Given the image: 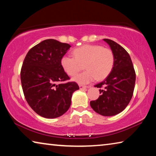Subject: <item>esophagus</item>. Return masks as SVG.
<instances>
[{"mask_svg": "<svg viewBox=\"0 0 156 156\" xmlns=\"http://www.w3.org/2000/svg\"><path fill=\"white\" fill-rule=\"evenodd\" d=\"M79 87H80V89H88V88H89L90 87L89 86H84V85H79Z\"/></svg>", "mask_w": 156, "mask_h": 156, "instance_id": "obj_1", "label": "esophagus"}]
</instances>
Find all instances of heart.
I'll return each mask as SVG.
<instances>
[{
	"label": "heart",
	"mask_w": 156,
	"mask_h": 156,
	"mask_svg": "<svg viewBox=\"0 0 156 156\" xmlns=\"http://www.w3.org/2000/svg\"><path fill=\"white\" fill-rule=\"evenodd\" d=\"M73 57L64 56L60 65L64 72L70 76H75L84 65L86 71L72 78L80 84L90 83L94 80H102L112 72L114 64V56L109 49L96 44H85L73 51Z\"/></svg>",
	"instance_id": "obj_1"
}]
</instances>
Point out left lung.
Listing matches in <instances>:
<instances>
[{
	"instance_id": "1",
	"label": "left lung",
	"mask_w": 156,
	"mask_h": 156,
	"mask_svg": "<svg viewBox=\"0 0 156 156\" xmlns=\"http://www.w3.org/2000/svg\"><path fill=\"white\" fill-rule=\"evenodd\" d=\"M114 56V64L109 75L94 87L101 88V95L90 102L92 109L100 115L113 116L125 109L133 96L136 73L131 57L120 44L110 39H103Z\"/></svg>"
}]
</instances>
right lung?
Wrapping results in <instances>:
<instances>
[{
    "label": "right lung",
    "mask_w": 156,
    "mask_h": 156,
    "mask_svg": "<svg viewBox=\"0 0 156 156\" xmlns=\"http://www.w3.org/2000/svg\"><path fill=\"white\" fill-rule=\"evenodd\" d=\"M71 45L47 39L32 47L26 55L20 72L25 99L37 114L46 118L60 117L72 103V94L79 89L60 65Z\"/></svg>",
    "instance_id": "obj_1"
}]
</instances>
